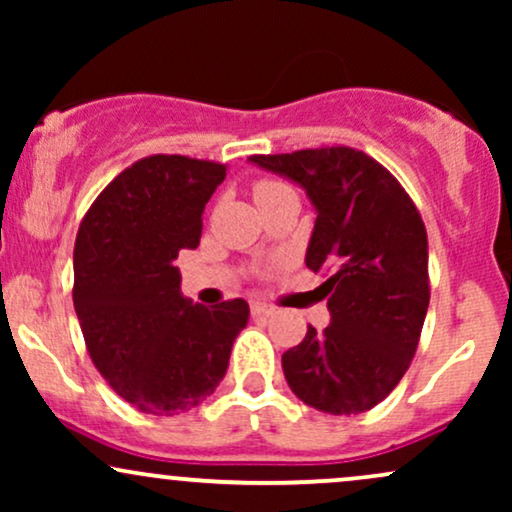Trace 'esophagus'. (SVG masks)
Segmentation results:
<instances>
[{"label":"esophagus","mask_w":512,"mask_h":512,"mask_svg":"<svg viewBox=\"0 0 512 512\" xmlns=\"http://www.w3.org/2000/svg\"><path fill=\"white\" fill-rule=\"evenodd\" d=\"M250 310H252V315H255V317H269V315L276 313L274 305L262 303V301H252L250 303Z\"/></svg>","instance_id":"obj_1"}]
</instances>
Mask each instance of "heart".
<instances>
[{
    "label": "heart",
    "mask_w": 512,
    "mask_h": 512,
    "mask_svg": "<svg viewBox=\"0 0 512 512\" xmlns=\"http://www.w3.org/2000/svg\"><path fill=\"white\" fill-rule=\"evenodd\" d=\"M281 187H289V185H286V182H281V180H269V178L257 180L255 182V197H262V195H267V192L281 190Z\"/></svg>",
    "instance_id": "1"
}]
</instances>
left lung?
Wrapping results in <instances>:
<instances>
[{"label": "left lung", "instance_id": "left-lung-1", "mask_svg": "<svg viewBox=\"0 0 512 512\" xmlns=\"http://www.w3.org/2000/svg\"><path fill=\"white\" fill-rule=\"evenodd\" d=\"M257 166L305 187L317 219L305 264L332 322L308 327L281 356L286 383L308 407L334 416L373 409L395 390L419 346L428 298V238L399 180L351 146L255 154Z\"/></svg>", "mask_w": 512, "mask_h": 512}]
</instances>
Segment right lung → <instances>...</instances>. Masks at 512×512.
Masks as SVG:
<instances>
[{
	"mask_svg": "<svg viewBox=\"0 0 512 512\" xmlns=\"http://www.w3.org/2000/svg\"><path fill=\"white\" fill-rule=\"evenodd\" d=\"M226 166L154 154L93 199L74 243V308L93 366L144 414L175 416L207 399L248 325L243 298L192 303L180 293V250L202 238V211Z\"/></svg>",
	"mask_w": 512,
	"mask_h": 512,
	"instance_id": "obj_1",
	"label": "right lung"
}]
</instances>
